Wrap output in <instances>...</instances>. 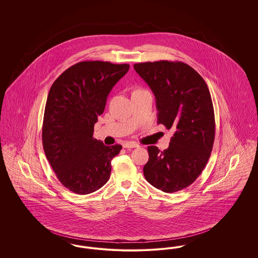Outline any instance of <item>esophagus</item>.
Wrapping results in <instances>:
<instances>
[{
  "mask_svg": "<svg viewBox=\"0 0 258 258\" xmlns=\"http://www.w3.org/2000/svg\"><path fill=\"white\" fill-rule=\"evenodd\" d=\"M123 148H136L138 147V144L134 141H127L123 144Z\"/></svg>",
  "mask_w": 258,
  "mask_h": 258,
  "instance_id": "esophagus-1",
  "label": "esophagus"
}]
</instances>
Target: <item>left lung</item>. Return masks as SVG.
<instances>
[{"label":"left lung","mask_w":258,"mask_h":258,"mask_svg":"<svg viewBox=\"0 0 258 258\" xmlns=\"http://www.w3.org/2000/svg\"><path fill=\"white\" fill-rule=\"evenodd\" d=\"M134 68L155 95L158 123L174 132L167 149L148 147L144 176L160 190L176 192L197 180L211 156L215 113L208 86L182 61H146Z\"/></svg>","instance_id":"obj_1"}]
</instances>
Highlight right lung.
<instances>
[{
    "instance_id": "right-lung-1",
    "label": "right lung",
    "mask_w": 258,
    "mask_h": 258,
    "mask_svg": "<svg viewBox=\"0 0 258 258\" xmlns=\"http://www.w3.org/2000/svg\"><path fill=\"white\" fill-rule=\"evenodd\" d=\"M130 64L79 61L54 81L46 100L42 145L52 169L63 186L88 195L107 183L111 160L122 146H105L93 137L114 85Z\"/></svg>"
}]
</instances>
